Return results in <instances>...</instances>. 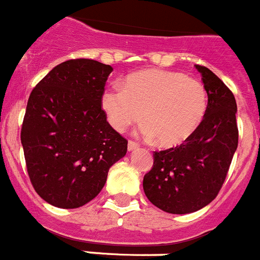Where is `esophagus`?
I'll return each instance as SVG.
<instances>
[{
	"instance_id": "1",
	"label": "esophagus",
	"mask_w": 260,
	"mask_h": 260,
	"mask_svg": "<svg viewBox=\"0 0 260 260\" xmlns=\"http://www.w3.org/2000/svg\"><path fill=\"white\" fill-rule=\"evenodd\" d=\"M137 148H139V144L133 143V141H129V143H128V150H129V152H132V150H135V149Z\"/></svg>"
}]
</instances>
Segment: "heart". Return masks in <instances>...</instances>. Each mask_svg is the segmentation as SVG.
<instances>
[{
  "instance_id": "heart-1",
  "label": "heart",
  "mask_w": 260,
  "mask_h": 260,
  "mask_svg": "<svg viewBox=\"0 0 260 260\" xmlns=\"http://www.w3.org/2000/svg\"><path fill=\"white\" fill-rule=\"evenodd\" d=\"M207 105L200 81L157 69L131 74L124 89L112 86L102 95L103 111L115 131L123 132L143 115L144 136L168 149L188 141L204 119Z\"/></svg>"
}]
</instances>
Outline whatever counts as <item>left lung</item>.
<instances>
[{
  "label": "left lung",
  "instance_id": "1",
  "mask_svg": "<svg viewBox=\"0 0 260 260\" xmlns=\"http://www.w3.org/2000/svg\"><path fill=\"white\" fill-rule=\"evenodd\" d=\"M195 67L208 95L204 119L183 145L154 152L143 182L149 202L174 214L199 211L217 196L238 146L233 92L208 68Z\"/></svg>",
  "mask_w": 260,
  "mask_h": 260
}]
</instances>
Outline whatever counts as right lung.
<instances>
[{
    "mask_svg": "<svg viewBox=\"0 0 260 260\" xmlns=\"http://www.w3.org/2000/svg\"><path fill=\"white\" fill-rule=\"evenodd\" d=\"M110 65L89 58L58 64L27 102L21 141L31 183L57 208L82 207L105 186L128 141L102 110Z\"/></svg>",
    "mask_w": 260,
    "mask_h": 260,
    "instance_id": "obj_1",
    "label": "right lung"
}]
</instances>
